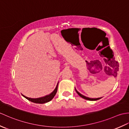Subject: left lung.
Here are the masks:
<instances>
[{
	"mask_svg": "<svg viewBox=\"0 0 129 129\" xmlns=\"http://www.w3.org/2000/svg\"><path fill=\"white\" fill-rule=\"evenodd\" d=\"M114 68L115 69H116V71L117 72L119 70V65H118V62H117L116 61H115V60H114ZM75 91H76V92L78 93V94L80 96V97L83 98V99H86V100H90V101H95V100H98L99 99H101V98H96V99H94V98H87V97H86L85 96L83 95L82 94H81L80 92H79L77 90H76V89H75Z\"/></svg>",
	"mask_w": 129,
	"mask_h": 129,
	"instance_id": "obj_1",
	"label": "left lung"
}]
</instances>
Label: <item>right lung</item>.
<instances>
[{
  "mask_svg": "<svg viewBox=\"0 0 129 129\" xmlns=\"http://www.w3.org/2000/svg\"><path fill=\"white\" fill-rule=\"evenodd\" d=\"M57 86H58V83H57V85L55 87V89L54 90V91L52 92L51 94H50L49 95H46L44 97H42V98H28L25 96H24L22 94V95L23 96L26 98V99H28V100L31 101L33 103H37V104H44L46 103H48L49 101H51L54 98V97L55 96V95L56 93L57 92Z\"/></svg>",
  "mask_w": 129,
  "mask_h": 129,
  "instance_id": "right-lung-1",
  "label": "right lung"
}]
</instances>
